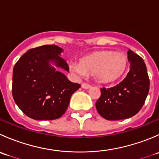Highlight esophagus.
I'll use <instances>...</instances> for the list:
<instances>
[{"instance_id": "34e87169", "label": "esophagus", "mask_w": 159, "mask_h": 159, "mask_svg": "<svg viewBox=\"0 0 159 159\" xmlns=\"http://www.w3.org/2000/svg\"><path fill=\"white\" fill-rule=\"evenodd\" d=\"M81 87H82L83 89H89L91 87V86L90 85V84H86V83H82V84H81Z\"/></svg>"}]
</instances>
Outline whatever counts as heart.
I'll return each instance as SVG.
<instances>
[{
  "mask_svg": "<svg viewBox=\"0 0 159 159\" xmlns=\"http://www.w3.org/2000/svg\"><path fill=\"white\" fill-rule=\"evenodd\" d=\"M70 69L78 76L94 74L102 84H109L121 79L129 68L127 56L114 51H97L80 59L79 63L70 62Z\"/></svg>",
  "mask_w": 159,
  "mask_h": 159,
  "instance_id": "heart-1",
  "label": "heart"
}]
</instances>
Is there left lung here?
Instances as JSON below:
<instances>
[{
    "label": "left lung",
    "mask_w": 159,
    "mask_h": 159,
    "mask_svg": "<svg viewBox=\"0 0 159 159\" xmlns=\"http://www.w3.org/2000/svg\"><path fill=\"white\" fill-rule=\"evenodd\" d=\"M130 70L119 84L110 89H101V97L95 106L107 120H121L135 115L143 106L149 91V78L143 59L128 51Z\"/></svg>",
    "instance_id": "8db88e82"
}]
</instances>
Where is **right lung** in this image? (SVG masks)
I'll return each instance as SVG.
<instances>
[{
    "label": "right lung",
    "mask_w": 159,
    "mask_h": 159,
    "mask_svg": "<svg viewBox=\"0 0 159 159\" xmlns=\"http://www.w3.org/2000/svg\"><path fill=\"white\" fill-rule=\"evenodd\" d=\"M64 50L43 45L28 50L13 70L12 94L18 108L34 120H54L64 115L70 96L81 87L56 68L69 71L61 57Z\"/></svg>",
    "instance_id": "right-lung-1"
}]
</instances>
